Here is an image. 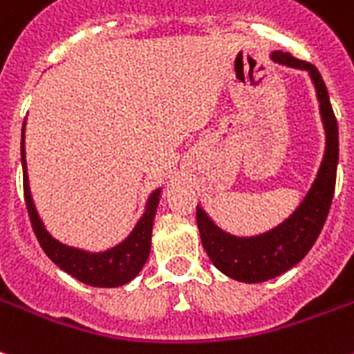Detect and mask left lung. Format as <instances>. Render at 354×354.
Returning <instances> with one entry per match:
<instances>
[{
	"instance_id": "obj_1",
	"label": "left lung",
	"mask_w": 354,
	"mask_h": 354,
	"mask_svg": "<svg viewBox=\"0 0 354 354\" xmlns=\"http://www.w3.org/2000/svg\"><path fill=\"white\" fill-rule=\"evenodd\" d=\"M271 57L286 67L307 71L311 76L320 114L326 129V154L322 160L317 180L301 200L298 209L271 231L258 236H234L212 222L202 207H196V222L205 252L216 269L232 280L245 283H260L271 280L306 257L313 243L317 242L322 227L326 223L327 212L333 202L338 165V123L333 112L329 94L320 73L309 62H301L289 53H272Z\"/></svg>"
}]
</instances>
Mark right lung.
I'll use <instances>...</instances> for the list:
<instances>
[{"label":"right lung","mask_w":354,"mask_h":354,"mask_svg":"<svg viewBox=\"0 0 354 354\" xmlns=\"http://www.w3.org/2000/svg\"><path fill=\"white\" fill-rule=\"evenodd\" d=\"M21 165H23V194H25V205H27L28 218L32 223L34 234L37 242L41 245L50 260L59 269L68 272L76 280L93 287H120L131 281L142 271L151 251V236H152V222L156 214V207L160 203V189L152 192L147 200V207L140 222L132 229L122 243L112 247L103 252H88L68 247L65 243L57 242L47 232L43 222L37 216L36 207H34L32 196H30V187H28L27 162H25V123L21 129Z\"/></svg>","instance_id":"right-lung-1"}]
</instances>
